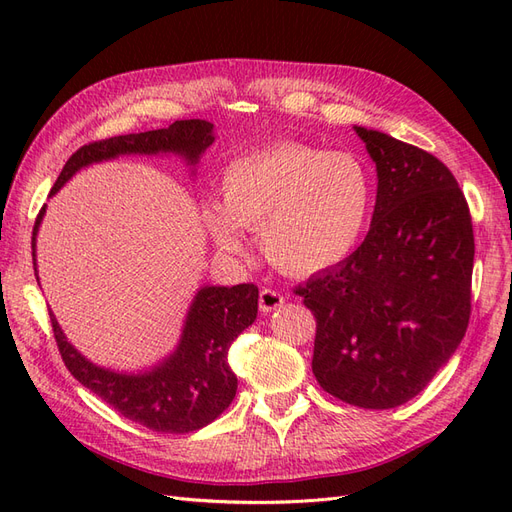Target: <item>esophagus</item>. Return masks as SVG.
Masks as SVG:
<instances>
[{"instance_id": "34e87169", "label": "esophagus", "mask_w": 512, "mask_h": 512, "mask_svg": "<svg viewBox=\"0 0 512 512\" xmlns=\"http://www.w3.org/2000/svg\"><path fill=\"white\" fill-rule=\"evenodd\" d=\"M258 303H260L262 314H271L277 307L284 305V294H280L277 290H271V288H265V290H260Z\"/></svg>"}]
</instances>
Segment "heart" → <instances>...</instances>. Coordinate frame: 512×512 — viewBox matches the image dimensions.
Returning a JSON list of instances; mask_svg holds the SVG:
<instances>
[{
    "mask_svg": "<svg viewBox=\"0 0 512 512\" xmlns=\"http://www.w3.org/2000/svg\"><path fill=\"white\" fill-rule=\"evenodd\" d=\"M222 203L203 205V222L226 254H241L239 228L260 230L269 262L314 275L344 262L365 237L376 203L371 168L354 153L280 143L230 160Z\"/></svg>",
    "mask_w": 512,
    "mask_h": 512,
    "instance_id": "heart-1",
    "label": "heart"
}]
</instances>
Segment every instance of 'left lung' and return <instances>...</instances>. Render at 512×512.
Returning <instances> with one entry per match:
<instances>
[{
    "label": "left lung",
    "mask_w": 512,
    "mask_h": 512,
    "mask_svg": "<svg viewBox=\"0 0 512 512\" xmlns=\"http://www.w3.org/2000/svg\"><path fill=\"white\" fill-rule=\"evenodd\" d=\"M354 132L378 177L369 232L297 294L316 316L318 384L346 404L386 410L421 393L466 335L474 232L438 158L378 130Z\"/></svg>",
    "instance_id": "8db88e82"
}]
</instances>
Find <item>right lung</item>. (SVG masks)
<instances>
[{"instance_id": "obj_1", "label": "right lung", "mask_w": 512, "mask_h": 512, "mask_svg": "<svg viewBox=\"0 0 512 512\" xmlns=\"http://www.w3.org/2000/svg\"><path fill=\"white\" fill-rule=\"evenodd\" d=\"M213 123L185 119L162 130L123 134L81 147L61 170L51 196L79 170L119 156H177L190 166L192 177L200 156L213 145ZM46 205L38 213L32 237L34 271L36 241ZM258 314L254 284L200 286L183 320L179 344L162 361L138 371H117L91 363L61 331L49 309L53 333L70 374L96 393L121 416L158 433H190L215 421L235 399L237 376L228 365V348Z\"/></svg>"}]
</instances>
